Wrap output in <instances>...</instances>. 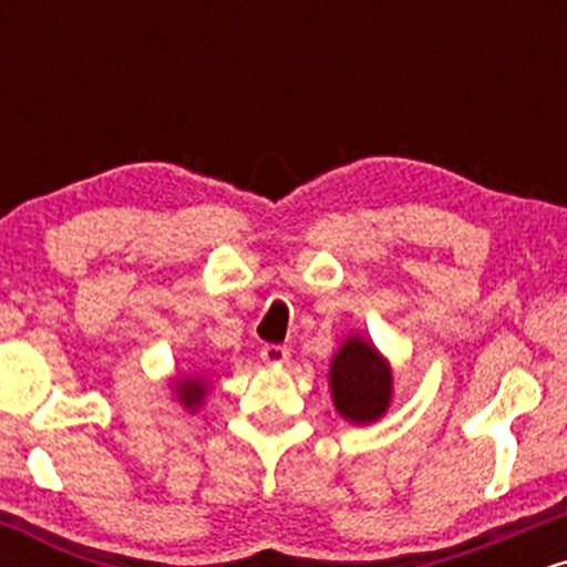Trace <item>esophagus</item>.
Here are the masks:
<instances>
[{
	"mask_svg": "<svg viewBox=\"0 0 567 567\" xmlns=\"http://www.w3.org/2000/svg\"><path fill=\"white\" fill-rule=\"evenodd\" d=\"M288 357H290V349L279 347V343H266L261 349V360L266 365H282V362H288Z\"/></svg>",
	"mask_w": 567,
	"mask_h": 567,
	"instance_id": "1",
	"label": "esophagus"
}]
</instances>
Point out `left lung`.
<instances>
[{"mask_svg": "<svg viewBox=\"0 0 567 567\" xmlns=\"http://www.w3.org/2000/svg\"><path fill=\"white\" fill-rule=\"evenodd\" d=\"M336 410L351 424H373L392 402V368L362 336H349L330 362Z\"/></svg>", "mask_w": 567, "mask_h": 567, "instance_id": "1", "label": "left lung"}]
</instances>
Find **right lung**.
<instances>
[{
    "label": "right lung",
    "mask_w": 567,
    "mask_h": 567,
    "mask_svg": "<svg viewBox=\"0 0 567 567\" xmlns=\"http://www.w3.org/2000/svg\"><path fill=\"white\" fill-rule=\"evenodd\" d=\"M207 392V383L202 379H181L175 381V394L184 402L188 410H194L202 402V396Z\"/></svg>",
    "instance_id": "right-lung-1"
}]
</instances>
